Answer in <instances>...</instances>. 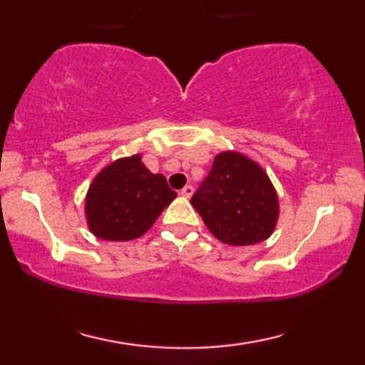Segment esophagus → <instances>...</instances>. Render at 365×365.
Instances as JSON below:
<instances>
[{"label":"esophagus","instance_id":"1","mask_svg":"<svg viewBox=\"0 0 365 365\" xmlns=\"http://www.w3.org/2000/svg\"><path fill=\"white\" fill-rule=\"evenodd\" d=\"M180 195L183 197H191V195H193V187H191V185H187V187H183L182 191H180Z\"/></svg>","mask_w":365,"mask_h":365}]
</instances>
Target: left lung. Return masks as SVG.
Instances as JSON below:
<instances>
[{"instance_id": "1", "label": "left lung", "mask_w": 365, "mask_h": 365, "mask_svg": "<svg viewBox=\"0 0 365 365\" xmlns=\"http://www.w3.org/2000/svg\"><path fill=\"white\" fill-rule=\"evenodd\" d=\"M191 205L215 238L232 246L267 240L279 220V196L269 175L237 151L214 158L212 169Z\"/></svg>"}]
</instances>
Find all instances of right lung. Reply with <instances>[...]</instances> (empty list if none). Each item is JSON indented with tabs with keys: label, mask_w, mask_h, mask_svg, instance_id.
<instances>
[{
	"label": "right lung",
	"mask_w": 365,
	"mask_h": 365,
	"mask_svg": "<svg viewBox=\"0 0 365 365\" xmlns=\"http://www.w3.org/2000/svg\"><path fill=\"white\" fill-rule=\"evenodd\" d=\"M163 174H151L140 154L114 160L91 182L85 197L90 232L106 242L145 235L175 200Z\"/></svg>",
	"instance_id": "right-lung-1"
}]
</instances>
